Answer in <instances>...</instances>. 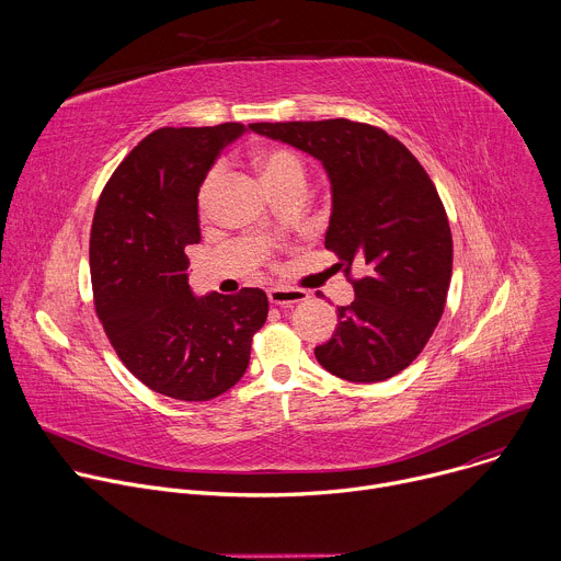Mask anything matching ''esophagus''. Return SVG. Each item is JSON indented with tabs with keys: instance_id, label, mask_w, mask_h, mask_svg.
Segmentation results:
<instances>
[{
	"instance_id": "34e87169",
	"label": "esophagus",
	"mask_w": 561,
	"mask_h": 561,
	"mask_svg": "<svg viewBox=\"0 0 561 561\" xmlns=\"http://www.w3.org/2000/svg\"><path fill=\"white\" fill-rule=\"evenodd\" d=\"M304 299H308V295H306L304 290H295V288H279V286L268 290V301H271V304H275V306H284V308H288V306L299 304V301H304Z\"/></svg>"
}]
</instances>
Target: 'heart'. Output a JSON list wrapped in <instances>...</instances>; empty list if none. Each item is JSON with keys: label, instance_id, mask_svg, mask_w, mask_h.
<instances>
[{"label": "heart", "instance_id": "obj_1", "mask_svg": "<svg viewBox=\"0 0 561 561\" xmlns=\"http://www.w3.org/2000/svg\"><path fill=\"white\" fill-rule=\"evenodd\" d=\"M253 169L257 171V175H260L262 184L268 188V193L275 197H279L288 191H295V188L306 191L308 173H306L304 159L286 146L257 148L253 152ZM219 184H221V171L210 169L197 191V210L202 217H206L210 213L215 195L219 191Z\"/></svg>", "mask_w": 561, "mask_h": 561}]
</instances>
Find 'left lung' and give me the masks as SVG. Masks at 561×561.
<instances>
[{
    "label": "left lung",
    "instance_id": "8db88e82",
    "mask_svg": "<svg viewBox=\"0 0 561 561\" xmlns=\"http://www.w3.org/2000/svg\"><path fill=\"white\" fill-rule=\"evenodd\" d=\"M251 130L322 162L333 193L327 249L353 279L337 331L314 348L329 373L373 383L402 373L424 351L446 306L453 237L444 204L415 154L386 130L351 119L260 122Z\"/></svg>",
    "mask_w": 561,
    "mask_h": 561
}]
</instances>
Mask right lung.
Returning a JSON list of instances; mask_svg holds the SVG:
<instances>
[{"label": "right lung", "instance_id": "add662e5", "mask_svg": "<svg viewBox=\"0 0 561 561\" xmlns=\"http://www.w3.org/2000/svg\"><path fill=\"white\" fill-rule=\"evenodd\" d=\"M244 124L159 128L108 180L91 230L100 322L124 366L150 390L208 402L249 368L268 297L260 288L195 297L186 247L199 244L197 191Z\"/></svg>", "mask_w": 561, "mask_h": 561}]
</instances>
